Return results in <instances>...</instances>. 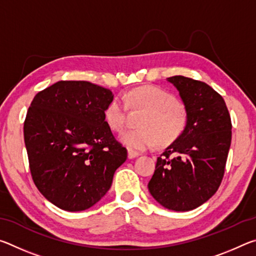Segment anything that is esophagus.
Segmentation results:
<instances>
[{"label": "esophagus", "mask_w": 256, "mask_h": 256, "mask_svg": "<svg viewBox=\"0 0 256 256\" xmlns=\"http://www.w3.org/2000/svg\"><path fill=\"white\" fill-rule=\"evenodd\" d=\"M128 156L130 159H132V158L138 157V156H140V152H138V151H134L132 149H128Z\"/></svg>", "instance_id": "esophagus-1"}]
</instances>
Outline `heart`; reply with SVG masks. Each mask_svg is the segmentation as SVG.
Masks as SVG:
<instances>
[{"instance_id":"1","label":"heart","mask_w":256,"mask_h":256,"mask_svg":"<svg viewBox=\"0 0 256 256\" xmlns=\"http://www.w3.org/2000/svg\"><path fill=\"white\" fill-rule=\"evenodd\" d=\"M122 99L112 98L104 110V118L112 132H120L126 120L128 106L146 110L138 126L126 130L120 140L132 150H146L158 144L168 146L185 133L188 124V114L184 105L174 94L158 86H142L130 90Z\"/></svg>"}]
</instances>
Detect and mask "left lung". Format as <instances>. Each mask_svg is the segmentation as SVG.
I'll return each mask as SVG.
<instances>
[{
	"instance_id": "1",
	"label": "left lung",
	"mask_w": 256,
	"mask_h": 256,
	"mask_svg": "<svg viewBox=\"0 0 256 256\" xmlns=\"http://www.w3.org/2000/svg\"><path fill=\"white\" fill-rule=\"evenodd\" d=\"M180 92L188 114L185 133L157 159L148 184L162 206L190 211L219 188L232 142V120L224 98L202 81L168 78Z\"/></svg>"
}]
</instances>
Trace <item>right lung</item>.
<instances>
[{"label": "right lung", "mask_w": 256, "mask_h": 256, "mask_svg": "<svg viewBox=\"0 0 256 256\" xmlns=\"http://www.w3.org/2000/svg\"><path fill=\"white\" fill-rule=\"evenodd\" d=\"M114 98L88 81H58L38 92L24 124L34 185L66 211L92 206L110 188L115 170L128 158L104 118Z\"/></svg>", "instance_id": "obj_1"}]
</instances>
